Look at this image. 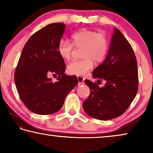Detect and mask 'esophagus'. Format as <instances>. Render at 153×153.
<instances>
[{
    "mask_svg": "<svg viewBox=\"0 0 153 153\" xmlns=\"http://www.w3.org/2000/svg\"><path fill=\"white\" fill-rule=\"evenodd\" d=\"M77 79H78V81H79V85H81V84L83 83V81H84V80H85L83 77L79 76H77Z\"/></svg>",
    "mask_w": 153,
    "mask_h": 153,
    "instance_id": "1",
    "label": "esophagus"
}]
</instances>
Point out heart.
<instances>
[{
	"instance_id": "obj_1",
	"label": "heart",
	"mask_w": 153,
	"mask_h": 153,
	"mask_svg": "<svg viewBox=\"0 0 153 153\" xmlns=\"http://www.w3.org/2000/svg\"><path fill=\"white\" fill-rule=\"evenodd\" d=\"M72 42L65 39L59 41L57 52L63 60L68 61L71 57L74 45L81 48L83 60L74 61L68 64L67 70L71 74L83 76L87 74L94 65V61H102L107 54L108 41L103 34L96 31L83 30L73 33Z\"/></svg>"
}]
</instances>
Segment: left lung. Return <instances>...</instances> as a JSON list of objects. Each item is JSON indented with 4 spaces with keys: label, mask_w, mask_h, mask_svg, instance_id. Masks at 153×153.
<instances>
[{
    "label": "left lung",
    "mask_w": 153,
    "mask_h": 153,
    "mask_svg": "<svg viewBox=\"0 0 153 153\" xmlns=\"http://www.w3.org/2000/svg\"><path fill=\"white\" fill-rule=\"evenodd\" d=\"M108 54L103 63L92 72L93 77L105 80L99 87L85 79L90 89L88 98L83 103L89 116L107 121L122 114L138 91V70L135 54L129 42L118 29L114 28Z\"/></svg>",
    "instance_id": "1"
}]
</instances>
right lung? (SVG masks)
Instances as JSON below:
<instances>
[{"label":"right lung","mask_w":153,"mask_h":153,"mask_svg":"<svg viewBox=\"0 0 153 153\" xmlns=\"http://www.w3.org/2000/svg\"><path fill=\"white\" fill-rule=\"evenodd\" d=\"M65 25L52 23L37 31L24 46L14 74L20 98L26 107L37 114H50L62 108L67 95L78 83L74 76L66 75L65 61L57 45ZM58 76L53 82L48 76Z\"/></svg>","instance_id":"add662e5"}]
</instances>
